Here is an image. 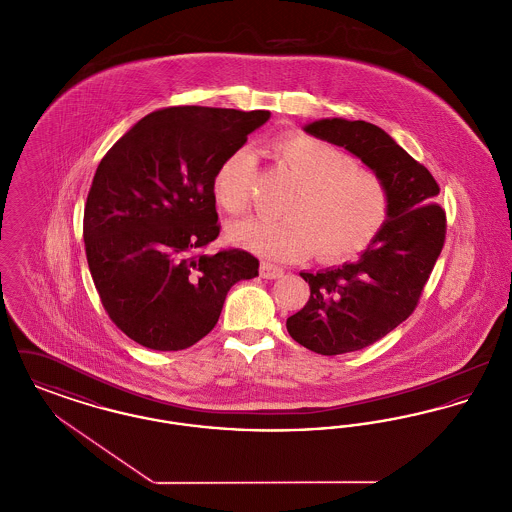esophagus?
<instances>
[{"label": "esophagus", "mask_w": 512, "mask_h": 512, "mask_svg": "<svg viewBox=\"0 0 512 512\" xmlns=\"http://www.w3.org/2000/svg\"><path fill=\"white\" fill-rule=\"evenodd\" d=\"M261 276L267 278V280L282 278L284 276V268L272 265V263H261Z\"/></svg>", "instance_id": "34e87169"}]
</instances>
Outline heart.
Wrapping results in <instances>:
<instances>
[{
    "instance_id": "b5f03b06",
    "label": "heart",
    "mask_w": 512,
    "mask_h": 512,
    "mask_svg": "<svg viewBox=\"0 0 512 512\" xmlns=\"http://www.w3.org/2000/svg\"><path fill=\"white\" fill-rule=\"evenodd\" d=\"M274 153L290 171L299 192L284 205L286 219L236 222L228 234L236 244L276 261H295L315 251L324 263L365 251L388 217V192L380 176L355 169V159L309 136H286ZM255 155L232 151L213 176V194L230 215L251 205Z\"/></svg>"
}]
</instances>
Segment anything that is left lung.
I'll list each match as a JSON object with an SVG mask.
<instances>
[{"instance_id": "1", "label": "left lung", "mask_w": 512, "mask_h": 512, "mask_svg": "<svg viewBox=\"0 0 512 512\" xmlns=\"http://www.w3.org/2000/svg\"><path fill=\"white\" fill-rule=\"evenodd\" d=\"M303 130L347 149L386 186L388 217L355 263L299 272L305 307L286 320L293 340L320 355L359 351L413 313L445 240L438 182L376 124L320 119Z\"/></svg>"}]
</instances>
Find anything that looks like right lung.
I'll use <instances>...</instances> for the list:
<instances>
[{"instance_id":"1","label":"right lung","mask_w":512,"mask_h":512,"mask_svg":"<svg viewBox=\"0 0 512 512\" xmlns=\"http://www.w3.org/2000/svg\"><path fill=\"white\" fill-rule=\"evenodd\" d=\"M268 111L182 105L136 122L101 159L84 245L101 303L130 340L180 351L217 324L228 290L255 278L242 249H203L220 226L213 176Z\"/></svg>"}]
</instances>
